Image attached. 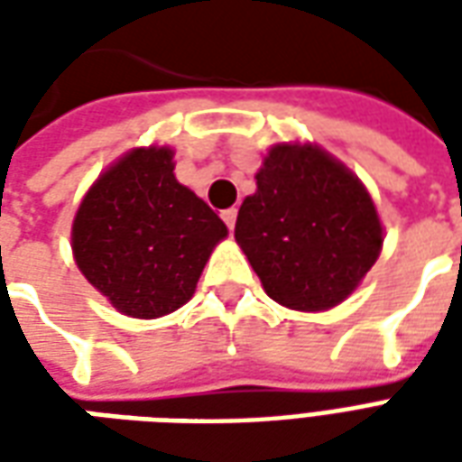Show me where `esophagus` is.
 Returning a JSON list of instances; mask_svg holds the SVG:
<instances>
[{"instance_id":"esophagus-1","label":"esophagus","mask_w":462,"mask_h":462,"mask_svg":"<svg viewBox=\"0 0 462 462\" xmlns=\"http://www.w3.org/2000/svg\"><path fill=\"white\" fill-rule=\"evenodd\" d=\"M222 220H225V225L227 227H235V222H237V210L235 208H227V210H222Z\"/></svg>"}]
</instances>
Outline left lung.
Instances as JSON below:
<instances>
[{
    "label": "left lung",
    "mask_w": 462,
    "mask_h": 462,
    "mask_svg": "<svg viewBox=\"0 0 462 462\" xmlns=\"http://www.w3.org/2000/svg\"><path fill=\"white\" fill-rule=\"evenodd\" d=\"M257 192L237 212L235 240L282 307L324 311L356 290L378 260L383 227L354 172L311 143H280Z\"/></svg>",
    "instance_id": "left-lung-1"
}]
</instances>
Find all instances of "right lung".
<instances>
[{"label": "right lung", "mask_w": 462, "mask_h": 462, "mask_svg": "<svg viewBox=\"0 0 462 462\" xmlns=\"http://www.w3.org/2000/svg\"><path fill=\"white\" fill-rule=\"evenodd\" d=\"M171 148H133L91 185L71 227L79 270L116 310L158 319L190 300L225 222L172 175Z\"/></svg>", "instance_id": "add662e5"}]
</instances>
